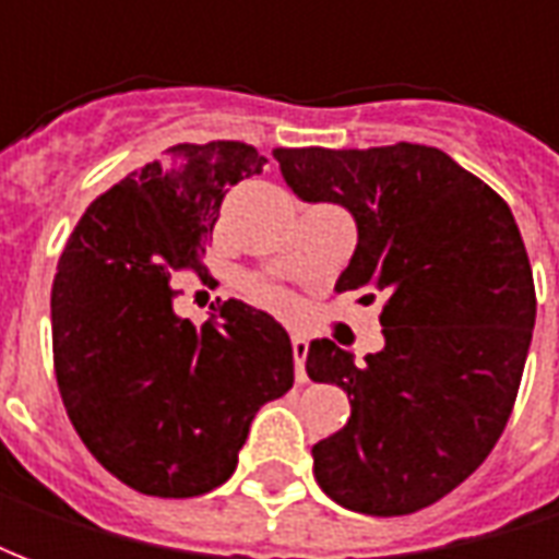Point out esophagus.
Returning <instances> with one entry per match:
<instances>
[{
	"label": "esophagus",
	"instance_id": "1",
	"mask_svg": "<svg viewBox=\"0 0 559 559\" xmlns=\"http://www.w3.org/2000/svg\"><path fill=\"white\" fill-rule=\"evenodd\" d=\"M293 344V365H296V380L305 383L308 374H305V356H308V338L305 335H293L290 338Z\"/></svg>",
	"mask_w": 559,
	"mask_h": 559
}]
</instances>
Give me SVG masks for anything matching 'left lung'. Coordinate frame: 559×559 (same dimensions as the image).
<instances>
[{
    "mask_svg": "<svg viewBox=\"0 0 559 559\" xmlns=\"http://www.w3.org/2000/svg\"><path fill=\"white\" fill-rule=\"evenodd\" d=\"M275 158L299 200L356 221L335 290L386 296L380 353L356 362L329 338L308 347V377L350 399L347 425L311 449L314 476L344 509L411 515L467 479L509 421L536 323L521 230L488 185L433 146Z\"/></svg>",
    "mask_w": 559,
    "mask_h": 559,
    "instance_id": "1",
    "label": "left lung"
}]
</instances>
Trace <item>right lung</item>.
I'll use <instances>...</instances> for the list:
<instances>
[{"label":"right lung","mask_w":559,"mask_h":559,"mask_svg":"<svg viewBox=\"0 0 559 559\" xmlns=\"http://www.w3.org/2000/svg\"><path fill=\"white\" fill-rule=\"evenodd\" d=\"M263 164L233 140L179 143L98 197L59 257L50 317L62 404L134 491L218 488L257 411L293 386L290 335L275 317L236 299H215L200 326L173 311L170 275H203L221 200Z\"/></svg>","instance_id":"obj_1"}]
</instances>
